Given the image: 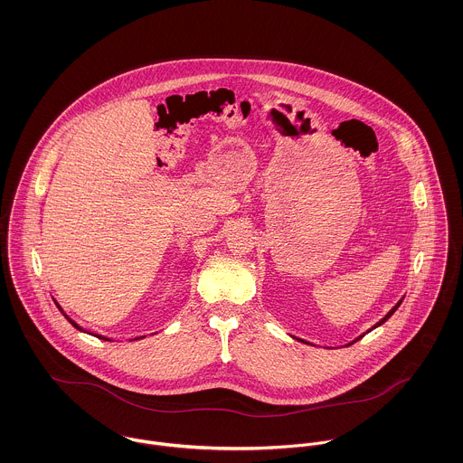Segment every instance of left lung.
Listing matches in <instances>:
<instances>
[{
    "label": "left lung",
    "instance_id": "obj_1",
    "mask_svg": "<svg viewBox=\"0 0 463 463\" xmlns=\"http://www.w3.org/2000/svg\"><path fill=\"white\" fill-rule=\"evenodd\" d=\"M401 301H402V299H401ZM401 301H399V303H397L396 307H394V308H392V310H391V312H389V314H387V316H385V317H383V319H382V321H380V323H378V325H376V326H373V328H378V326H382V325H383V323H385V321H387V319H389V317H391V316H392V314H394V312H396L397 308H399V305H401ZM362 336H364V335H362ZM362 336H358V338H356V340H360V338H362ZM356 340H354V342H356ZM301 342H303V340H301ZM351 344H353V342H351Z\"/></svg>",
    "mask_w": 463,
    "mask_h": 463
}]
</instances>
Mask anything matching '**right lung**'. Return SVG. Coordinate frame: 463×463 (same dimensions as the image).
<instances>
[{
  "label": "right lung",
  "instance_id": "add662e5",
  "mask_svg": "<svg viewBox=\"0 0 463 463\" xmlns=\"http://www.w3.org/2000/svg\"><path fill=\"white\" fill-rule=\"evenodd\" d=\"M57 307H59V305H57ZM59 308H61V307H59ZM66 317H67V316H66ZM67 321H69V323H71V325H72V326H74V328H76V330L83 331V330H81V328H80V326H78V325H76V323H74V321H71V319H69V317H67ZM96 336H98V338H103V340H109V338H105V336H101V335H96Z\"/></svg>",
  "mask_w": 463,
  "mask_h": 463
}]
</instances>
